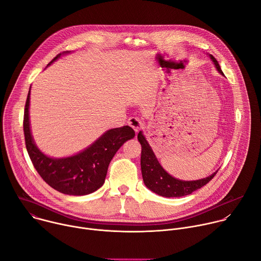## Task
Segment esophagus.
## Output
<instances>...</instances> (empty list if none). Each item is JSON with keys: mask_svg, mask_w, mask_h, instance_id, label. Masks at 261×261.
Here are the masks:
<instances>
[{"mask_svg": "<svg viewBox=\"0 0 261 261\" xmlns=\"http://www.w3.org/2000/svg\"><path fill=\"white\" fill-rule=\"evenodd\" d=\"M128 125H129L135 132H138V131L142 128V126H143L142 122H141L139 119H137V118H130V119L128 120Z\"/></svg>", "mask_w": 261, "mask_h": 261, "instance_id": "1", "label": "esophagus"}]
</instances>
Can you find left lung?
<instances>
[{
  "instance_id": "left-lung-1",
  "label": "left lung",
  "mask_w": 261,
  "mask_h": 261,
  "mask_svg": "<svg viewBox=\"0 0 261 261\" xmlns=\"http://www.w3.org/2000/svg\"><path fill=\"white\" fill-rule=\"evenodd\" d=\"M211 60L214 62L217 70L220 74H223L218 61L210 55ZM137 139L141 144V157H140V166L143 182L146 187L156 194L163 197H181L189 195L192 192L200 189L206 185L218 172H214L207 177L196 179V180H181L173 177L167 173L164 168L160 165L158 159L156 158L152 147L146 141L144 135L140 131L137 135Z\"/></svg>"
}]
</instances>
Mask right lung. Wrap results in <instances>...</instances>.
<instances>
[{
  "label": "right lung",
  "instance_id": "add662e5",
  "mask_svg": "<svg viewBox=\"0 0 261 261\" xmlns=\"http://www.w3.org/2000/svg\"><path fill=\"white\" fill-rule=\"evenodd\" d=\"M69 53L59 54L48 65ZM30 92L31 88L24 107L23 132L27 151L37 172L51 188L63 194L82 196L98 190L104 184L111 159L124 142L135 136L134 130L129 126L110 129L76 155L66 158L48 157L36 145L31 133Z\"/></svg>",
  "mask_w": 261,
  "mask_h": 261
}]
</instances>
